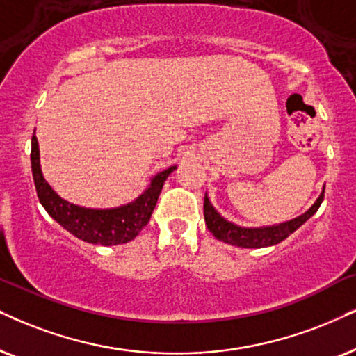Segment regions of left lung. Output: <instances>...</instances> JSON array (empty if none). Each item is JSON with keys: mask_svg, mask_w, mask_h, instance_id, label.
<instances>
[{"mask_svg": "<svg viewBox=\"0 0 356 356\" xmlns=\"http://www.w3.org/2000/svg\"><path fill=\"white\" fill-rule=\"evenodd\" d=\"M323 192H325V186L322 187L321 195H318V199L314 202V205L310 207L307 211H304L302 215H299V217L292 220H287V222L269 225V227H240V225L230 222V220H227L220 215V211L211 205L209 195L205 193V225L210 230V233H213V236L217 238V240L228 243V245L232 246H238V248H266V246L277 245V243L286 240L291 233L298 230L300 225L307 222V220L318 210V207H321L323 200Z\"/></svg>", "mask_w": 356, "mask_h": 356, "instance_id": "obj_1", "label": "left lung"}]
</instances>
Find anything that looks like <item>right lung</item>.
I'll return each instance as SVG.
<instances>
[{
	"label": "right lung",
	"instance_id": "obj_1",
	"mask_svg": "<svg viewBox=\"0 0 356 356\" xmlns=\"http://www.w3.org/2000/svg\"><path fill=\"white\" fill-rule=\"evenodd\" d=\"M31 169H33L39 202L64 230L92 245L113 246L134 240L139 232L146 227L165 179L177 169V165H170L152 175L149 186L133 202L111 207V209H90V207L72 204L54 191L51 184L44 179L42 169H40V152L35 129L33 141H31Z\"/></svg>",
	"mask_w": 356,
	"mask_h": 356
}]
</instances>
